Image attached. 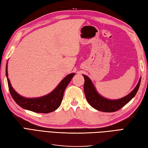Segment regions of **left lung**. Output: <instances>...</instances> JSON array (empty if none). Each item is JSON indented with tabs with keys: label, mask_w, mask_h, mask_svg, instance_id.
I'll use <instances>...</instances> for the list:
<instances>
[{
	"label": "left lung",
	"mask_w": 148,
	"mask_h": 148,
	"mask_svg": "<svg viewBox=\"0 0 148 148\" xmlns=\"http://www.w3.org/2000/svg\"><path fill=\"white\" fill-rule=\"evenodd\" d=\"M83 76L84 78V91L87 101L94 109L104 112H113L117 111L130 101L138 92L141 79V77H140L136 87L128 95L120 99L112 100L107 99L99 95L91 79L85 75H83Z\"/></svg>",
	"instance_id": "obj_1"
}]
</instances>
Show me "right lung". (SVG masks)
Returning <instances> with one entry per match:
<instances>
[{
	"label": "right lung",
	"mask_w": 148,
	"mask_h": 148,
	"mask_svg": "<svg viewBox=\"0 0 148 148\" xmlns=\"http://www.w3.org/2000/svg\"><path fill=\"white\" fill-rule=\"evenodd\" d=\"M7 70L8 66L7 64L6 77L8 86L11 96L16 104L24 109L36 113L45 114L52 112L60 107L62 99H63L65 89L75 75V73H71L66 75L58 84V86L48 95L39 97L27 98L20 95L13 88L9 78H8Z\"/></svg>",
	"instance_id": "obj_1"
}]
</instances>
